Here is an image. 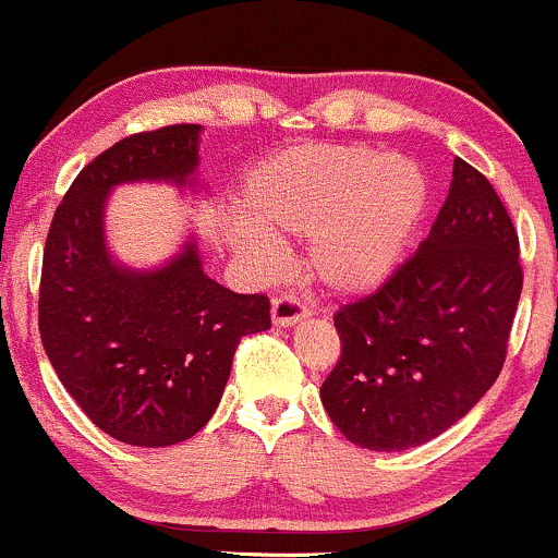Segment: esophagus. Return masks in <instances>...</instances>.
Wrapping results in <instances>:
<instances>
[{
    "instance_id": "esophagus-1",
    "label": "esophagus",
    "mask_w": 558,
    "mask_h": 558,
    "mask_svg": "<svg viewBox=\"0 0 558 558\" xmlns=\"http://www.w3.org/2000/svg\"><path fill=\"white\" fill-rule=\"evenodd\" d=\"M308 314H311L308 305L301 303V298H295V295H279V298H274V303H271V319H274V325H279V327L298 325V322H303Z\"/></svg>"
}]
</instances>
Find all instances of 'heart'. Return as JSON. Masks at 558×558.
Returning a JSON list of instances; mask_svg holds the SVG:
<instances>
[{
	"instance_id": "heart-1",
	"label": "heart",
	"mask_w": 558,
	"mask_h": 558,
	"mask_svg": "<svg viewBox=\"0 0 558 558\" xmlns=\"http://www.w3.org/2000/svg\"><path fill=\"white\" fill-rule=\"evenodd\" d=\"M430 183L417 161L369 146H298L244 183L231 244L260 271L279 263L274 236H308V274L338 295L391 277L421 229Z\"/></svg>"
}]
</instances>
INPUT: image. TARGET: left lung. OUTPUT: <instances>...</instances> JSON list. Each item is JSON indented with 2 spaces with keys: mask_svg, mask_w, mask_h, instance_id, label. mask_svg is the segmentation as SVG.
I'll return each instance as SVG.
<instances>
[{
  "mask_svg": "<svg viewBox=\"0 0 558 558\" xmlns=\"http://www.w3.org/2000/svg\"><path fill=\"white\" fill-rule=\"evenodd\" d=\"M521 281L511 215L482 172L454 159L417 253L335 314L340 359L322 383L329 421L375 452L445 434L500 375Z\"/></svg>",
  "mask_w": 558,
  "mask_h": 558,
  "instance_id": "left-lung-1",
  "label": "left lung"
}]
</instances>
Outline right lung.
I'll list each match as a JSON object with an SVG mask.
<instances>
[{
  "label": "right lung",
  "instance_id": "1",
  "mask_svg": "<svg viewBox=\"0 0 558 558\" xmlns=\"http://www.w3.org/2000/svg\"><path fill=\"white\" fill-rule=\"evenodd\" d=\"M199 124L124 137L76 175L52 215L39 284V335L65 391L104 434L170 447L205 428L244 335L271 327L266 295L209 279L194 236L165 266L117 263L104 209L119 183L194 189Z\"/></svg>",
  "mask_w": 558,
  "mask_h": 558
}]
</instances>
